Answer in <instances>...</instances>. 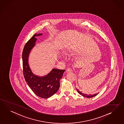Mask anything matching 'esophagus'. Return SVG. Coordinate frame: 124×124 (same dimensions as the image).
Masks as SVG:
<instances>
[{
    "label": "esophagus",
    "mask_w": 124,
    "mask_h": 124,
    "mask_svg": "<svg viewBox=\"0 0 124 124\" xmlns=\"http://www.w3.org/2000/svg\"><path fill=\"white\" fill-rule=\"evenodd\" d=\"M72 69H71V68H68V69H67V70H66V72H67V73H69V72H71L72 71Z\"/></svg>",
    "instance_id": "esophagus-1"
}]
</instances>
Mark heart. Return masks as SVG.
Masks as SVG:
<instances>
[{
	"mask_svg": "<svg viewBox=\"0 0 124 124\" xmlns=\"http://www.w3.org/2000/svg\"><path fill=\"white\" fill-rule=\"evenodd\" d=\"M62 57H65V55H64V54L63 53H62Z\"/></svg>",
	"mask_w": 124,
	"mask_h": 124,
	"instance_id": "obj_1",
	"label": "heart"
}]
</instances>
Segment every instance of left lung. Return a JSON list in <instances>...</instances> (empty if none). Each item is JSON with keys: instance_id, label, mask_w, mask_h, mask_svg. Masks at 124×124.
<instances>
[{"instance_id": "8db88e82", "label": "left lung", "mask_w": 124, "mask_h": 124, "mask_svg": "<svg viewBox=\"0 0 124 124\" xmlns=\"http://www.w3.org/2000/svg\"><path fill=\"white\" fill-rule=\"evenodd\" d=\"M77 92H78V93H79V94H80V95H82L83 96H84V97H86V98H90L93 97L97 95L98 94H99V93H96V94H93V95H92V94H87L83 93L82 92H80L78 89H77Z\"/></svg>"}]
</instances>
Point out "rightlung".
<instances>
[{
    "instance_id": "right-lung-1",
    "label": "right lung",
    "mask_w": 124,
    "mask_h": 124,
    "mask_svg": "<svg viewBox=\"0 0 124 124\" xmlns=\"http://www.w3.org/2000/svg\"><path fill=\"white\" fill-rule=\"evenodd\" d=\"M43 34H35L26 43L22 52L23 72L25 81L35 94L44 99H48L54 95L60 87V80L65 70L53 69L45 76L39 77L32 73L28 64L30 53L34 47L36 36Z\"/></svg>"
}]
</instances>
